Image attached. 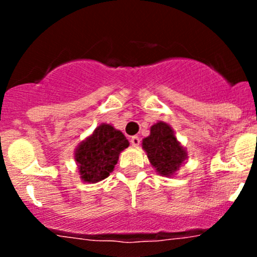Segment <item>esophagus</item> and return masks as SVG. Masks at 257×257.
I'll return each instance as SVG.
<instances>
[{
	"instance_id": "34e87169",
	"label": "esophagus",
	"mask_w": 257,
	"mask_h": 257,
	"mask_svg": "<svg viewBox=\"0 0 257 257\" xmlns=\"http://www.w3.org/2000/svg\"><path fill=\"white\" fill-rule=\"evenodd\" d=\"M129 142H131L132 147H139V144H141V139H139V137L137 136L132 137V138L129 139Z\"/></svg>"
}]
</instances>
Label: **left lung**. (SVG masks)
Returning <instances> with one entry per match:
<instances>
[{
	"mask_svg": "<svg viewBox=\"0 0 257 257\" xmlns=\"http://www.w3.org/2000/svg\"><path fill=\"white\" fill-rule=\"evenodd\" d=\"M142 147L152 167L162 177H174L188 158L186 149L165 121H158L150 126L149 137L143 139Z\"/></svg>",
	"mask_w": 257,
	"mask_h": 257,
	"instance_id": "8db88e82",
	"label": "left lung"
}]
</instances>
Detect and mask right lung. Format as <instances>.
I'll return each instance as SVG.
<instances>
[{"label": "right lung", "mask_w": 257, "mask_h": 257, "mask_svg": "<svg viewBox=\"0 0 257 257\" xmlns=\"http://www.w3.org/2000/svg\"><path fill=\"white\" fill-rule=\"evenodd\" d=\"M129 147L128 139L110 124L102 123L80 142L74 152L80 180L94 184L109 177L119 154Z\"/></svg>", "instance_id": "right-lung-1"}]
</instances>
